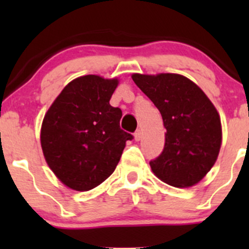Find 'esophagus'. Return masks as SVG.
Wrapping results in <instances>:
<instances>
[{
	"instance_id": "esophagus-1",
	"label": "esophagus",
	"mask_w": 249,
	"mask_h": 249,
	"mask_svg": "<svg viewBox=\"0 0 249 249\" xmlns=\"http://www.w3.org/2000/svg\"><path fill=\"white\" fill-rule=\"evenodd\" d=\"M135 140L136 141H140L141 139H142V131H141V130H137L136 132H135Z\"/></svg>"
}]
</instances>
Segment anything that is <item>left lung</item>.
<instances>
[{"label":"left lung","instance_id":"obj_1","mask_svg":"<svg viewBox=\"0 0 249 249\" xmlns=\"http://www.w3.org/2000/svg\"><path fill=\"white\" fill-rule=\"evenodd\" d=\"M162 117L165 145L149 162L153 173L172 187L197 184L217 161L222 145L219 113L189 78L177 73L131 76Z\"/></svg>","mask_w":249,"mask_h":249}]
</instances>
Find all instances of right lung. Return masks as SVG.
I'll return each instance as SVG.
<instances>
[{"label":"right lung","instance_id":"add662e5","mask_svg":"<svg viewBox=\"0 0 249 249\" xmlns=\"http://www.w3.org/2000/svg\"><path fill=\"white\" fill-rule=\"evenodd\" d=\"M119 84L87 74L70 82L47 110L41 127L44 159L70 189L88 192L117 167L132 135L120 129L122 110L109 105Z\"/></svg>","mask_w":249,"mask_h":249}]
</instances>
